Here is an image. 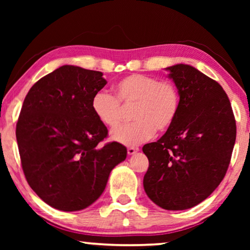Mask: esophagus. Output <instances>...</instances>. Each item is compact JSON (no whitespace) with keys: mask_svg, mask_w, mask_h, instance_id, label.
I'll return each mask as SVG.
<instances>
[{"mask_svg":"<svg viewBox=\"0 0 250 250\" xmlns=\"http://www.w3.org/2000/svg\"><path fill=\"white\" fill-rule=\"evenodd\" d=\"M138 151H139L138 147H133V146L128 147V154H129V155H133V154L137 153Z\"/></svg>","mask_w":250,"mask_h":250,"instance_id":"1","label":"esophagus"}]
</instances>
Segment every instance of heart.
<instances>
[{
    "label": "heart",
    "instance_id": "b5f03b06",
    "mask_svg": "<svg viewBox=\"0 0 250 250\" xmlns=\"http://www.w3.org/2000/svg\"><path fill=\"white\" fill-rule=\"evenodd\" d=\"M115 96L99 91L91 99L95 117L109 129L121 124L122 107H133L132 124L121 126L111 134L113 140L125 146H138L155 133L166 132L175 121L180 108L176 86L167 80L142 74H132L113 84ZM122 105L120 106V104Z\"/></svg>",
    "mask_w": 250,
    "mask_h": 250
}]
</instances>
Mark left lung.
Segmentation results:
<instances>
[{
  "label": "left lung",
  "instance_id": "1",
  "mask_svg": "<svg viewBox=\"0 0 250 250\" xmlns=\"http://www.w3.org/2000/svg\"><path fill=\"white\" fill-rule=\"evenodd\" d=\"M180 94L176 119L156 142L142 147L149 159L146 195L167 210L200 204L225 176L236 140L230 101L221 84L194 67L166 68Z\"/></svg>",
  "mask_w": 250,
  "mask_h": 250
}]
</instances>
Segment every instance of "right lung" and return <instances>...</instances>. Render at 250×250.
<instances>
[{
	"instance_id": "right-lung-1",
	"label": "right lung",
	"mask_w": 250,
	"mask_h": 250,
	"mask_svg": "<svg viewBox=\"0 0 250 250\" xmlns=\"http://www.w3.org/2000/svg\"><path fill=\"white\" fill-rule=\"evenodd\" d=\"M105 83L101 71L65 65L25 97L16 124L21 163L33 191L54 208L91 205L112 168L126 158L120 143L99 145L108 130L92 112L91 99Z\"/></svg>"
}]
</instances>
